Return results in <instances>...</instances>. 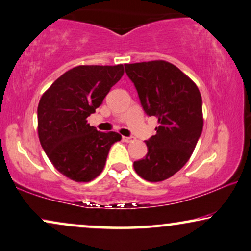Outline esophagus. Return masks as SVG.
Listing matches in <instances>:
<instances>
[{
    "mask_svg": "<svg viewBox=\"0 0 251 251\" xmlns=\"http://www.w3.org/2000/svg\"><path fill=\"white\" fill-rule=\"evenodd\" d=\"M123 140L125 142H134L135 141V138L134 136H123Z\"/></svg>",
    "mask_w": 251,
    "mask_h": 251,
    "instance_id": "obj_1",
    "label": "esophagus"
}]
</instances>
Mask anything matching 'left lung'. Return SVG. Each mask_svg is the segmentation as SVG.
Listing matches in <instances>:
<instances>
[{
  "mask_svg": "<svg viewBox=\"0 0 251 251\" xmlns=\"http://www.w3.org/2000/svg\"><path fill=\"white\" fill-rule=\"evenodd\" d=\"M140 103L159 126L146 141L148 152L134 162L147 181L170 178L188 162L203 129L202 96L198 86L176 65L165 61L125 64Z\"/></svg>",
  "mask_w": 251,
  "mask_h": 251,
  "instance_id": "1",
  "label": "left lung"
}]
</instances>
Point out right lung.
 Listing matches in <instances>:
<instances>
[{
    "instance_id": "add662e5",
    "label": "right lung",
    "mask_w": 251,
    "mask_h": 251,
    "mask_svg": "<svg viewBox=\"0 0 251 251\" xmlns=\"http://www.w3.org/2000/svg\"><path fill=\"white\" fill-rule=\"evenodd\" d=\"M124 75L115 66L80 65L59 76L38 106V132L43 150L56 170L76 182L101 175L116 132H99L87 123L111 87Z\"/></svg>"
}]
</instances>
